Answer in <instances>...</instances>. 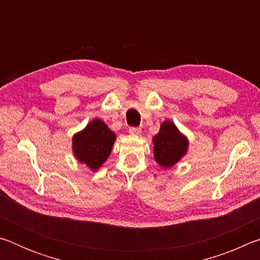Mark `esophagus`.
<instances>
[{
	"instance_id": "obj_1",
	"label": "esophagus",
	"mask_w": 260,
	"mask_h": 260,
	"mask_svg": "<svg viewBox=\"0 0 260 260\" xmlns=\"http://www.w3.org/2000/svg\"><path fill=\"white\" fill-rule=\"evenodd\" d=\"M141 133H142V131L139 127H131L129 128V134L132 135H141Z\"/></svg>"
}]
</instances>
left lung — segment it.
Wrapping results in <instances>:
<instances>
[{
    "label": "left lung",
    "instance_id": "left-lung-1",
    "mask_svg": "<svg viewBox=\"0 0 260 260\" xmlns=\"http://www.w3.org/2000/svg\"><path fill=\"white\" fill-rule=\"evenodd\" d=\"M153 157L162 169H171L177 164L188 151V139L174 122L165 120L161 122L159 132L153 136Z\"/></svg>",
    "mask_w": 260,
    "mask_h": 260
}]
</instances>
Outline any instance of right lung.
<instances>
[{
	"mask_svg": "<svg viewBox=\"0 0 260 260\" xmlns=\"http://www.w3.org/2000/svg\"><path fill=\"white\" fill-rule=\"evenodd\" d=\"M116 134L103 120H91L85 128L73 135L72 151L81 164L98 171L111 153Z\"/></svg>",
	"mask_w": 260,
	"mask_h": 260,
	"instance_id": "add662e5",
	"label": "right lung"
}]
</instances>
